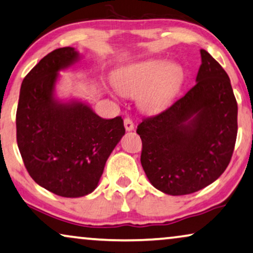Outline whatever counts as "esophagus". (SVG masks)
<instances>
[{
    "mask_svg": "<svg viewBox=\"0 0 253 253\" xmlns=\"http://www.w3.org/2000/svg\"><path fill=\"white\" fill-rule=\"evenodd\" d=\"M124 127H126V131H132L133 130V122L131 121L129 117H126V119H124Z\"/></svg>",
    "mask_w": 253,
    "mask_h": 253,
    "instance_id": "1",
    "label": "esophagus"
}]
</instances>
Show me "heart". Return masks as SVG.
Instances as JSON below:
<instances>
[{
    "mask_svg": "<svg viewBox=\"0 0 253 253\" xmlns=\"http://www.w3.org/2000/svg\"><path fill=\"white\" fill-rule=\"evenodd\" d=\"M184 81V69L176 62L152 58L121 69L114 84L121 94L137 96L145 113H158L174 99Z\"/></svg>",
    "mask_w": 253,
    "mask_h": 253,
    "instance_id": "b5f03b06",
    "label": "heart"
}]
</instances>
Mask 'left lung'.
Returning a JSON list of instances; mask_svg holds the SVG:
<instances>
[{"mask_svg": "<svg viewBox=\"0 0 253 253\" xmlns=\"http://www.w3.org/2000/svg\"><path fill=\"white\" fill-rule=\"evenodd\" d=\"M196 85L137 127L140 162L155 189L190 195L216 181L229 165L237 136V102L223 68L200 49Z\"/></svg>", "mask_w": 253, "mask_h": 253, "instance_id": "1", "label": "left lung"}]
</instances>
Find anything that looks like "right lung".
<instances>
[{"label": "right lung", "mask_w": 253, "mask_h": 253, "mask_svg": "<svg viewBox=\"0 0 253 253\" xmlns=\"http://www.w3.org/2000/svg\"><path fill=\"white\" fill-rule=\"evenodd\" d=\"M81 60L75 48L46 55L24 78L17 107V144L34 182L78 198L98 186L107 159L126 133L121 116L106 120L82 100L56 96L60 71Z\"/></svg>", "instance_id": "add662e5"}]
</instances>
